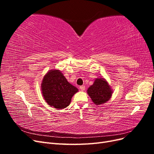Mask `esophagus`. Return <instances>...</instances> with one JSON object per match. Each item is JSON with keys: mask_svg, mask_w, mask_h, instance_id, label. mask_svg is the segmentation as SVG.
Returning <instances> with one entry per match:
<instances>
[{"mask_svg": "<svg viewBox=\"0 0 154 154\" xmlns=\"http://www.w3.org/2000/svg\"><path fill=\"white\" fill-rule=\"evenodd\" d=\"M80 90L82 91H85V87L84 85H82V86L80 87Z\"/></svg>", "mask_w": 154, "mask_h": 154, "instance_id": "obj_1", "label": "esophagus"}]
</instances>
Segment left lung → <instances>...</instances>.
I'll use <instances>...</instances> for the list:
<instances>
[{"label": "left lung", "mask_w": 154, "mask_h": 154, "mask_svg": "<svg viewBox=\"0 0 154 154\" xmlns=\"http://www.w3.org/2000/svg\"><path fill=\"white\" fill-rule=\"evenodd\" d=\"M87 94L95 105H102L108 101L112 95V91L104 78H96L93 85L87 89Z\"/></svg>", "instance_id": "1"}]
</instances>
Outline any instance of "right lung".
<instances>
[{
  "label": "right lung",
  "mask_w": 154,
  "mask_h": 154,
  "mask_svg": "<svg viewBox=\"0 0 154 154\" xmlns=\"http://www.w3.org/2000/svg\"><path fill=\"white\" fill-rule=\"evenodd\" d=\"M41 90L44 100L55 109L66 108L78 89L69 83L59 70H50L44 76Z\"/></svg>",
  "instance_id": "add662e5"
}]
</instances>
